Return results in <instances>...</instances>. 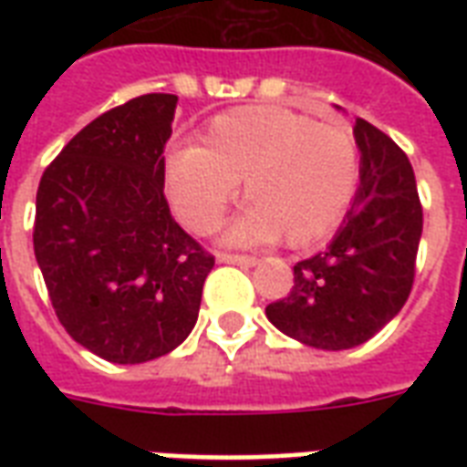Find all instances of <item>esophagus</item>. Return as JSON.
Instances as JSON below:
<instances>
[{"label": "esophagus", "instance_id": "1", "mask_svg": "<svg viewBox=\"0 0 467 467\" xmlns=\"http://www.w3.org/2000/svg\"><path fill=\"white\" fill-rule=\"evenodd\" d=\"M218 262L223 264H237V266H256V256H247V254H227V252H220Z\"/></svg>", "mask_w": 467, "mask_h": 467}]
</instances>
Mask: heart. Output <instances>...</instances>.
Masks as SVG:
<instances>
[{
    "instance_id": "heart-1",
    "label": "heart",
    "mask_w": 467,
    "mask_h": 467,
    "mask_svg": "<svg viewBox=\"0 0 467 467\" xmlns=\"http://www.w3.org/2000/svg\"><path fill=\"white\" fill-rule=\"evenodd\" d=\"M358 145L344 123H315L284 106H242L215 116L201 145L169 150L164 183L179 218L213 233L242 186L247 211L227 230L230 244L284 234L307 247L332 233L358 189Z\"/></svg>"
}]
</instances>
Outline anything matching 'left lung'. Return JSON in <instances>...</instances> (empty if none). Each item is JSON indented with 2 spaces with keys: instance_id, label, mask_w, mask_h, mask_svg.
<instances>
[{
  "instance_id": "8db88e82",
  "label": "left lung",
  "mask_w": 467,
  "mask_h": 467,
  "mask_svg": "<svg viewBox=\"0 0 467 467\" xmlns=\"http://www.w3.org/2000/svg\"><path fill=\"white\" fill-rule=\"evenodd\" d=\"M354 138L361 182L351 211L325 252L293 266L291 293L266 306L285 337L325 351L358 347L402 310L424 223L405 152L363 119Z\"/></svg>"
}]
</instances>
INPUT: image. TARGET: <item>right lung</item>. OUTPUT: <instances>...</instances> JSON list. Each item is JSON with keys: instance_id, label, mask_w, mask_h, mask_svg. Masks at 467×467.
<instances>
[{"instance_id": "1", "label": "right lung", "mask_w": 467, "mask_h": 467, "mask_svg": "<svg viewBox=\"0 0 467 467\" xmlns=\"http://www.w3.org/2000/svg\"><path fill=\"white\" fill-rule=\"evenodd\" d=\"M174 94L101 113L43 171L33 252L55 315L111 363L174 351L198 319L213 259L164 198Z\"/></svg>"}]
</instances>
